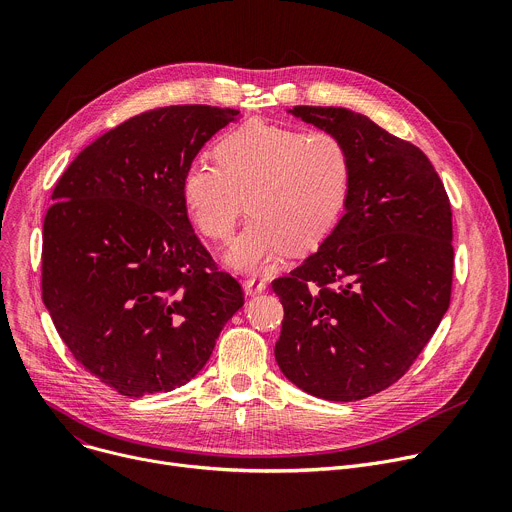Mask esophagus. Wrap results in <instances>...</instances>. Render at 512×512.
I'll return each instance as SVG.
<instances>
[{
	"label": "esophagus",
	"mask_w": 512,
	"mask_h": 512,
	"mask_svg": "<svg viewBox=\"0 0 512 512\" xmlns=\"http://www.w3.org/2000/svg\"><path fill=\"white\" fill-rule=\"evenodd\" d=\"M266 291V282L264 280H256V278H248L244 280V293L246 297H254Z\"/></svg>",
	"instance_id": "obj_1"
}]
</instances>
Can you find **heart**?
Wrapping results in <instances>:
<instances>
[{
    "mask_svg": "<svg viewBox=\"0 0 512 512\" xmlns=\"http://www.w3.org/2000/svg\"><path fill=\"white\" fill-rule=\"evenodd\" d=\"M213 158L185 168L181 201L197 232L223 244L246 199L252 219L227 254L238 270H262L285 252H315L348 209L354 160L331 132L252 120L221 134Z\"/></svg>",
    "mask_w": 512,
    "mask_h": 512,
    "instance_id": "obj_1",
    "label": "heart"
}]
</instances>
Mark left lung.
Instances as JSON below:
<instances>
[{"label":"left lung","instance_id":"1","mask_svg":"<svg viewBox=\"0 0 512 512\" xmlns=\"http://www.w3.org/2000/svg\"><path fill=\"white\" fill-rule=\"evenodd\" d=\"M295 118L342 138L354 185L333 234L272 280L285 307L274 358L325 401H362L403 378L451 297V207L429 158L362 113L297 105Z\"/></svg>","mask_w":512,"mask_h":512}]
</instances>
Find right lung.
Instances as JSON below:
<instances>
[{"mask_svg": "<svg viewBox=\"0 0 512 512\" xmlns=\"http://www.w3.org/2000/svg\"><path fill=\"white\" fill-rule=\"evenodd\" d=\"M238 116L211 105L144 111L91 142L52 191L42 301L75 360L124 396L195 378L244 305L181 201L185 168Z\"/></svg>", "mask_w": 512, "mask_h": 512, "instance_id": "add662e5", "label": "right lung"}]
</instances>
